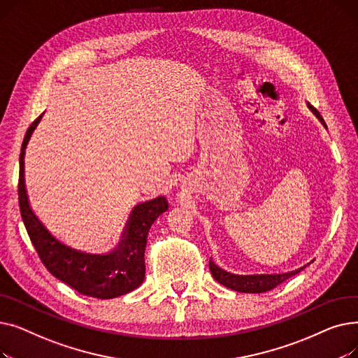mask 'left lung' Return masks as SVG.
<instances>
[{"mask_svg":"<svg viewBox=\"0 0 358 358\" xmlns=\"http://www.w3.org/2000/svg\"><path fill=\"white\" fill-rule=\"evenodd\" d=\"M313 111L315 115L321 119V122L324 123V119L319 115L317 110H315L312 106H309ZM325 126V123H324ZM209 267L212 271V275L216 278V281H219L220 285H223L224 287H229L232 290L236 292H242V293H264L268 292L274 287H277L278 285L283 283L287 278L293 277L294 274L300 273V270L303 268H299L296 271L292 273H285V274H273V275H235L231 274L228 271H224L222 268H219L215 262L210 259L209 261Z\"/></svg>","mask_w":358,"mask_h":358,"instance_id":"obj_1","label":"left lung"}]
</instances>
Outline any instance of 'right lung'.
I'll return each mask as SVG.
<instances>
[{"label": "right lung", "instance_id": "right-lung-1", "mask_svg": "<svg viewBox=\"0 0 358 358\" xmlns=\"http://www.w3.org/2000/svg\"><path fill=\"white\" fill-rule=\"evenodd\" d=\"M37 117L26 131L20 154L18 206L33 247L50 274L78 293L97 299H113L135 290L145 278V247L148 232L159 215L168 209L165 197L135 206L119 247L107 255H92L72 250L59 242L33 213L24 184V152Z\"/></svg>", "mask_w": 358, "mask_h": 358}]
</instances>
